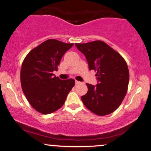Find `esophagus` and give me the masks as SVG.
<instances>
[{
  "label": "esophagus",
  "instance_id": "obj_1",
  "mask_svg": "<svg viewBox=\"0 0 151 151\" xmlns=\"http://www.w3.org/2000/svg\"><path fill=\"white\" fill-rule=\"evenodd\" d=\"M80 83H81V82L78 81V80H76V85H78V84H80Z\"/></svg>",
  "mask_w": 151,
  "mask_h": 151
}]
</instances>
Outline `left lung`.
Returning <instances> with one entry per match:
<instances>
[{
  "label": "left lung",
  "mask_w": 151,
  "mask_h": 151,
  "mask_svg": "<svg viewBox=\"0 0 151 151\" xmlns=\"http://www.w3.org/2000/svg\"><path fill=\"white\" fill-rule=\"evenodd\" d=\"M85 56L89 70L96 71L98 84L87 83L88 91L81 97L87 109L99 116L112 113L124 99L129 71L123 57L103 41L75 44Z\"/></svg>",
  "instance_id": "8db88e82"
}]
</instances>
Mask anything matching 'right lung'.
Returning a JSON list of instances; mask_svg holds the SVG:
<instances>
[{
  "label": "right lung",
  "mask_w": 151,
  "mask_h": 151,
  "mask_svg": "<svg viewBox=\"0 0 151 151\" xmlns=\"http://www.w3.org/2000/svg\"><path fill=\"white\" fill-rule=\"evenodd\" d=\"M73 45L50 39L30 50L23 60L21 87L31 106L42 114L60 109L75 85L73 79L62 80L52 73Z\"/></svg>",
  "instance_id": "obj_1"
}]
</instances>
